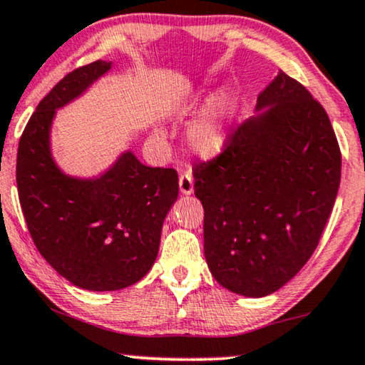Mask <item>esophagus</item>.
Segmentation results:
<instances>
[{"label":"esophagus","mask_w":365,"mask_h":365,"mask_svg":"<svg viewBox=\"0 0 365 365\" xmlns=\"http://www.w3.org/2000/svg\"><path fill=\"white\" fill-rule=\"evenodd\" d=\"M179 189H181L182 194H191L194 191L191 174H189V173L181 174V178H179Z\"/></svg>","instance_id":"34e87169"}]
</instances>
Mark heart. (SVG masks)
Masks as SVG:
<instances>
[{"instance_id": "obj_1", "label": "heart", "mask_w": 365, "mask_h": 365, "mask_svg": "<svg viewBox=\"0 0 365 365\" xmlns=\"http://www.w3.org/2000/svg\"><path fill=\"white\" fill-rule=\"evenodd\" d=\"M230 107L228 93L221 92L210 98L206 110L187 132V144L194 154L210 159L223 153L230 139ZM192 108V106H187L184 112H191Z\"/></svg>"}]
</instances>
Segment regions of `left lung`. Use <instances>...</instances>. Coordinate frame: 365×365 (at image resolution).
<instances>
[{
    "label": "left lung",
    "mask_w": 365,
    "mask_h": 365,
    "mask_svg": "<svg viewBox=\"0 0 365 365\" xmlns=\"http://www.w3.org/2000/svg\"><path fill=\"white\" fill-rule=\"evenodd\" d=\"M263 108L192 171L207 267L221 287L245 297L277 292L309 262L342 168L327 112L300 82L278 73L257 98Z\"/></svg>",
    "instance_id": "8db88e82"
}]
</instances>
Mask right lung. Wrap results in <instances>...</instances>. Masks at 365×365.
<instances>
[{"instance_id":"obj_1","label":"right lung","mask_w":365,"mask_h":365,"mask_svg":"<svg viewBox=\"0 0 365 365\" xmlns=\"http://www.w3.org/2000/svg\"><path fill=\"white\" fill-rule=\"evenodd\" d=\"M110 67L97 60L65 75L38 103L16 158L18 196L36 250L70 283L93 292L120 290L148 275L179 194L174 169L148 168L130 150L96 179L70 178L51 158L55 110Z\"/></svg>"}]
</instances>
